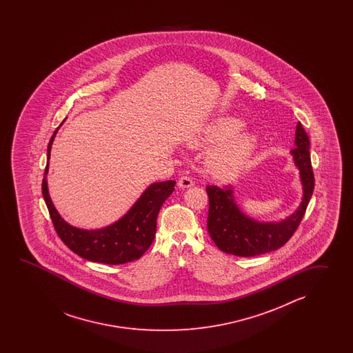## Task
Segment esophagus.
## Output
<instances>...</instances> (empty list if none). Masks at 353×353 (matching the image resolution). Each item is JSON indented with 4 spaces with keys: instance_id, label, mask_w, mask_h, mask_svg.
<instances>
[{
    "instance_id": "1",
    "label": "esophagus",
    "mask_w": 353,
    "mask_h": 353,
    "mask_svg": "<svg viewBox=\"0 0 353 353\" xmlns=\"http://www.w3.org/2000/svg\"><path fill=\"white\" fill-rule=\"evenodd\" d=\"M178 185L180 188H190L194 185V181H193L192 178H189V176H181L179 181H178Z\"/></svg>"
}]
</instances>
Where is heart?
<instances>
[{"label": "heart", "instance_id": "obj_1", "mask_svg": "<svg viewBox=\"0 0 353 353\" xmlns=\"http://www.w3.org/2000/svg\"><path fill=\"white\" fill-rule=\"evenodd\" d=\"M243 126L245 121L240 117L218 119L203 130L202 134L192 141V146L205 148L223 143L239 134ZM257 143L259 136L255 132L242 134L210 154L207 163L208 170L217 179H232L246 166Z\"/></svg>", "mask_w": 353, "mask_h": 353}]
</instances>
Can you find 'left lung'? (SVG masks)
Instances as JSON below:
<instances>
[{"label":"left lung","mask_w":353,"mask_h":353,"mask_svg":"<svg viewBox=\"0 0 353 353\" xmlns=\"http://www.w3.org/2000/svg\"><path fill=\"white\" fill-rule=\"evenodd\" d=\"M294 143L295 148L290 152L299 169L303 199L293 214L280 222H260L248 217L234 201L232 187L221 189L217 185H207L210 198L207 228L221 251L242 257L263 255L284 246L296 231L314 190L310 141L300 122L296 125Z\"/></svg>","instance_id":"8db88e82"}]
</instances>
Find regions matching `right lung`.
<instances>
[{
	"label": "right lung",
	"instance_id": "right-lung-1",
	"mask_svg": "<svg viewBox=\"0 0 353 353\" xmlns=\"http://www.w3.org/2000/svg\"><path fill=\"white\" fill-rule=\"evenodd\" d=\"M64 122V121H63ZM61 126V125H60ZM48 145V163L43 179V196L60 240L74 254L93 263L120 265L140 259L149 250L157 232L159 210L172 194L175 180L152 183L117 222L99 230H82L67 223L55 210L48 190V170L54 137Z\"/></svg>",
	"mask_w": 353,
	"mask_h": 353
}]
</instances>
